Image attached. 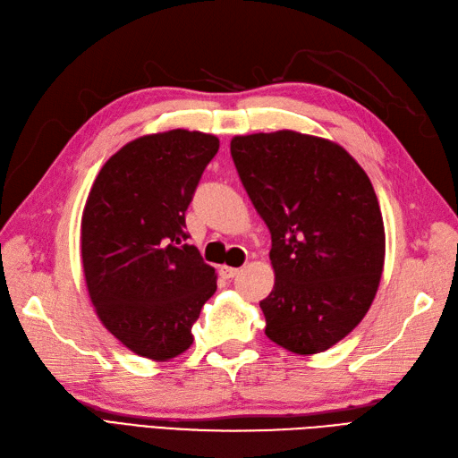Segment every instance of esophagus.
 Instances as JSON below:
<instances>
[{
    "label": "esophagus",
    "mask_w": 458,
    "mask_h": 458,
    "mask_svg": "<svg viewBox=\"0 0 458 458\" xmlns=\"http://www.w3.org/2000/svg\"><path fill=\"white\" fill-rule=\"evenodd\" d=\"M242 270L240 268H232V267H220V276H223L225 279H232L238 276Z\"/></svg>",
    "instance_id": "1"
}]
</instances>
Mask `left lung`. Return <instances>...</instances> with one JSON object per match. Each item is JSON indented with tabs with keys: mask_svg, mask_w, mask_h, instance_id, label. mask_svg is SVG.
I'll return each instance as SVG.
<instances>
[{
	"mask_svg": "<svg viewBox=\"0 0 458 458\" xmlns=\"http://www.w3.org/2000/svg\"><path fill=\"white\" fill-rule=\"evenodd\" d=\"M230 154L272 233L264 333L294 353L331 348L367 314L385 267L371 181L343 146L294 131L233 137Z\"/></svg>",
	"mask_w": 458,
	"mask_h": 458,
	"instance_id": "obj_1",
	"label": "left lung"
}]
</instances>
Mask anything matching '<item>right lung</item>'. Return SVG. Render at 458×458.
I'll use <instances>...</instances> for the list:
<instances>
[{"instance_id":"1","label":"right lung","mask_w":458,"mask_h":458,"mask_svg":"<svg viewBox=\"0 0 458 458\" xmlns=\"http://www.w3.org/2000/svg\"><path fill=\"white\" fill-rule=\"evenodd\" d=\"M218 139L174 129L125 144L100 169L81 216L87 289L105 327L156 361L194 343L191 326L216 291L188 245L186 209Z\"/></svg>"}]
</instances>
